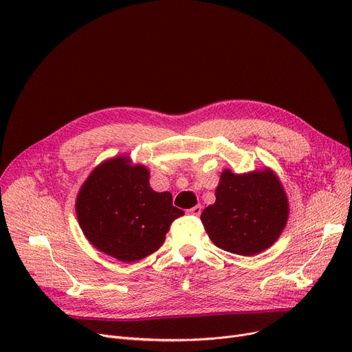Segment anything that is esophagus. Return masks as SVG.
<instances>
[{
    "label": "esophagus",
    "mask_w": 352,
    "mask_h": 352,
    "mask_svg": "<svg viewBox=\"0 0 352 352\" xmlns=\"http://www.w3.org/2000/svg\"><path fill=\"white\" fill-rule=\"evenodd\" d=\"M187 212H188L190 215H192V217H199L201 212H202V207H201V206H195V207L190 208Z\"/></svg>",
    "instance_id": "obj_1"
}]
</instances>
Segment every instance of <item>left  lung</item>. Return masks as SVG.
Instances as JSON below:
<instances>
[{
	"mask_svg": "<svg viewBox=\"0 0 352 352\" xmlns=\"http://www.w3.org/2000/svg\"><path fill=\"white\" fill-rule=\"evenodd\" d=\"M215 202L201 214L211 241L221 250L251 256L270 248L288 219V199L275 174L265 168L248 174L226 170Z\"/></svg>",
	"mask_w": 352,
	"mask_h": 352,
	"instance_id": "obj_1",
	"label": "left lung"
}]
</instances>
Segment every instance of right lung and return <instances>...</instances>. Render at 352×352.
I'll return each instance as SVG.
<instances>
[{"instance_id": "right-lung-1", "label": "right lung", "mask_w": 352, "mask_h": 352, "mask_svg": "<svg viewBox=\"0 0 352 352\" xmlns=\"http://www.w3.org/2000/svg\"><path fill=\"white\" fill-rule=\"evenodd\" d=\"M150 171L117 157L98 165L78 192L80 227L97 250L122 263L155 252L173 221L184 211L173 206L171 192L150 187Z\"/></svg>"}]
</instances>
